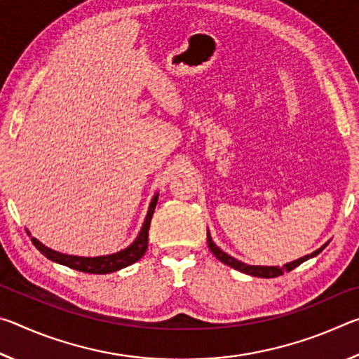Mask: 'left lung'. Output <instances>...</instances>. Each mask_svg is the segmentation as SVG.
Here are the masks:
<instances>
[{"label":"left lung","mask_w":359,"mask_h":359,"mask_svg":"<svg viewBox=\"0 0 359 359\" xmlns=\"http://www.w3.org/2000/svg\"><path fill=\"white\" fill-rule=\"evenodd\" d=\"M208 244H209L210 252L214 253L215 257H217V259H220L223 264H228L229 267H233V269L239 271V272H244V274H248V276L261 277V278H272V277L282 276L283 272L293 271L294 267H297L301 263H304V261H307V259H311V258H313V257H317V255H318L321 250H323V248H325L327 244H330V241H327L326 244L321 245L320 248H317V250H315V252H312L311 255H306V257H302V258H297V259H294V261H290V263L283 264L282 267H280V266H252V264L242 263V261L233 258V257H231V255L224 253V252L222 250V248H218V247L214 244V241H212L209 231H208Z\"/></svg>","instance_id":"obj_1"}]
</instances>
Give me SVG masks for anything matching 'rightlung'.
<instances>
[{
    "label": "right lung",
    "mask_w": 359,
    "mask_h": 359,
    "mask_svg": "<svg viewBox=\"0 0 359 359\" xmlns=\"http://www.w3.org/2000/svg\"><path fill=\"white\" fill-rule=\"evenodd\" d=\"M158 203V193L151 198L147 215H145V220L142 223V228L139 231L137 238L131 242V244L120 250L117 253H111V255H102V257H76V255H66V253H60L57 250H52V248L46 247L42 242H39L36 238H33L29 234V231H27L28 236H32V242L34 247L44 255L46 258H48L53 263L68 266L71 269L81 271V272H88V274H111V272L120 271L123 267L130 266L133 263H136L137 259H141L144 257L145 250H147L149 245V228H150V222H151V215L155 212V205Z\"/></svg>",
    "instance_id": "right-lung-1"
}]
</instances>
